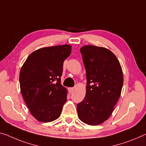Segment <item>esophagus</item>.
I'll use <instances>...</instances> for the list:
<instances>
[{
	"label": "esophagus",
	"mask_w": 146,
	"mask_h": 146,
	"mask_svg": "<svg viewBox=\"0 0 146 146\" xmlns=\"http://www.w3.org/2000/svg\"><path fill=\"white\" fill-rule=\"evenodd\" d=\"M74 89H75L74 87H70V88H69V91H70L72 93V92H73L74 91Z\"/></svg>",
	"instance_id": "34e87169"
}]
</instances>
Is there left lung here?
Instances as JSON below:
<instances>
[{
	"label": "left lung",
	"instance_id": "1",
	"mask_svg": "<svg viewBox=\"0 0 146 146\" xmlns=\"http://www.w3.org/2000/svg\"><path fill=\"white\" fill-rule=\"evenodd\" d=\"M86 70V95L77 105L78 117L98 125L110 117L121 93L123 74L116 56L108 49L91 45L80 48Z\"/></svg>",
	"mask_w": 146,
	"mask_h": 146
}]
</instances>
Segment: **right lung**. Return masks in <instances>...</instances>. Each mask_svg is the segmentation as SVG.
<instances>
[{"label": "right lung", "mask_w": 146, "mask_h": 146, "mask_svg": "<svg viewBox=\"0 0 146 146\" xmlns=\"http://www.w3.org/2000/svg\"><path fill=\"white\" fill-rule=\"evenodd\" d=\"M72 46L40 48L29 56L19 74L20 89L29 111L41 122L59 118L67 99V89L60 84L63 62Z\"/></svg>", "instance_id": "right-lung-1"}]
</instances>
